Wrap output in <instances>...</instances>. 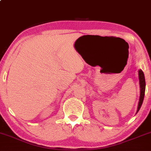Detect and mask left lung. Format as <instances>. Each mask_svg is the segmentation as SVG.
I'll list each match as a JSON object with an SVG mask.
<instances>
[{"instance_id":"8db88e82","label":"left lung","mask_w":151,"mask_h":151,"mask_svg":"<svg viewBox=\"0 0 151 151\" xmlns=\"http://www.w3.org/2000/svg\"><path fill=\"white\" fill-rule=\"evenodd\" d=\"M138 75H139V81H140V87H141V94H140V99H139V102H138V109H137V112L138 113V111L141 109L142 104H143V99H144L145 96V77L144 74H143V71L140 70L138 71Z\"/></svg>"}]
</instances>
